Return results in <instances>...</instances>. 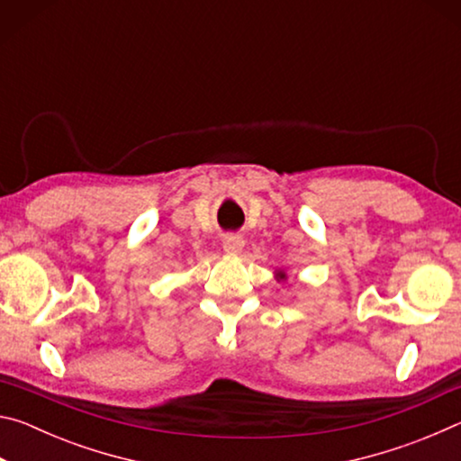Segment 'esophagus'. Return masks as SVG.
Returning a JSON list of instances; mask_svg holds the SVG:
<instances>
[{
  "label": "esophagus",
  "instance_id": "1",
  "mask_svg": "<svg viewBox=\"0 0 461 461\" xmlns=\"http://www.w3.org/2000/svg\"><path fill=\"white\" fill-rule=\"evenodd\" d=\"M244 238L241 236H236V233H230V236L223 238V249L228 254H240L241 249H244Z\"/></svg>",
  "mask_w": 461,
  "mask_h": 461
}]
</instances>
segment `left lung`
Returning a JSON list of instances; mask_svg holds the SVG:
<instances>
[{
  "label": "left lung",
  "mask_w": 461,
  "mask_h": 461,
  "mask_svg": "<svg viewBox=\"0 0 461 461\" xmlns=\"http://www.w3.org/2000/svg\"><path fill=\"white\" fill-rule=\"evenodd\" d=\"M280 278H285V275H280Z\"/></svg>",
  "instance_id": "left-lung-1"
}]
</instances>
